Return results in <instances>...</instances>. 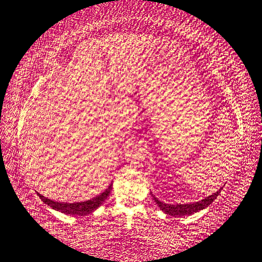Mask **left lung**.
I'll return each instance as SVG.
<instances>
[{
    "label": "left lung",
    "mask_w": 262,
    "mask_h": 262,
    "mask_svg": "<svg viewBox=\"0 0 262 262\" xmlns=\"http://www.w3.org/2000/svg\"><path fill=\"white\" fill-rule=\"evenodd\" d=\"M222 189L223 187H221L217 192L211 194V196L206 197L200 202H194V203H190V204H166V203H163V202H160L159 200H157L154 196L153 198L164 212H166L171 216H184V215H191V213H194L200 211L202 209H205L206 206H209L213 201L216 200L217 196L221 193V191H222Z\"/></svg>",
    "instance_id": "8db88e82"
}]
</instances>
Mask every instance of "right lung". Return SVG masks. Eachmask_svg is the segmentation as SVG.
I'll return each mask as SVG.
<instances>
[{"instance_id":"add662e5","label":"right lung","mask_w":262,"mask_h":262,"mask_svg":"<svg viewBox=\"0 0 262 262\" xmlns=\"http://www.w3.org/2000/svg\"><path fill=\"white\" fill-rule=\"evenodd\" d=\"M112 184L106 189L104 192L99 194V196L93 198V200L86 201V202H80V203H60V202H54L49 198L43 197L42 194H39V197L41 198L43 203L47 204L51 208L58 210L68 215H86V213H91L108 198L110 191H112Z\"/></svg>"}]
</instances>
